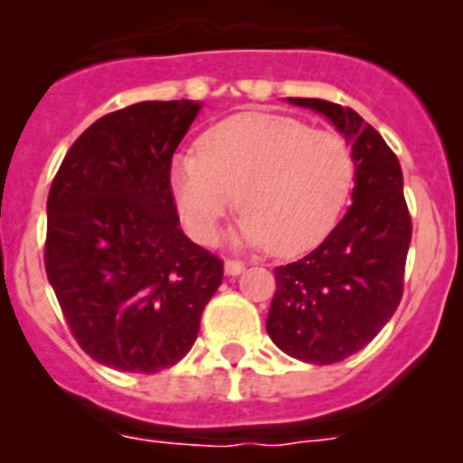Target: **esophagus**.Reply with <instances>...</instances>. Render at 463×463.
Listing matches in <instances>:
<instances>
[{
  "mask_svg": "<svg viewBox=\"0 0 463 463\" xmlns=\"http://www.w3.org/2000/svg\"><path fill=\"white\" fill-rule=\"evenodd\" d=\"M243 269H245V264L239 260L224 261V273H227V276H239V273H243Z\"/></svg>",
  "mask_w": 463,
  "mask_h": 463,
  "instance_id": "1",
  "label": "esophagus"
}]
</instances>
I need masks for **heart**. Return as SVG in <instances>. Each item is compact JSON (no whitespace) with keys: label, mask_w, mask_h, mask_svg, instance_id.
Wrapping results in <instances>:
<instances>
[{"label":"heart","mask_w":463,"mask_h":463,"mask_svg":"<svg viewBox=\"0 0 463 463\" xmlns=\"http://www.w3.org/2000/svg\"><path fill=\"white\" fill-rule=\"evenodd\" d=\"M354 185L345 138L273 113H239L211 127L199 153L171 159L169 187L192 239L211 243L236 203L239 245L297 255L320 243Z\"/></svg>","instance_id":"heart-1"}]
</instances>
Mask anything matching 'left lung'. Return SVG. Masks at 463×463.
Listing matches in <instances>:
<instances>
[{
	"label": "left lung",
	"instance_id": "8db88e82",
	"mask_svg": "<svg viewBox=\"0 0 463 463\" xmlns=\"http://www.w3.org/2000/svg\"><path fill=\"white\" fill-rule=\"evenodd\" d=\"M325 116L350 143L353 203L313 252L276 267L267 331L298 362L334 364L369 345L394 315L412 224L396 155L357 110L288 97Z\"/></svg>",
	"mask_w": 463,
	"mask_h": 463
}]
</instances>
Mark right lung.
Listing matches in <instances>:
<instances>
[{
  "label": "right lung",
  "instance_id": "right-lung-1",
  "mask_svg": "<svg viewBox=\"0 0 463 463\" xmlns=\"http://www.w3.org/2000/svg\"><path fill=\"white\" fill-rule=\"evenodd\" d=\"M199 101H141L85 129L48 194L46 273L94 362L157 373L181 362L222 282V261L183 234L169 187Z\"/></svg>",
  "mask_w": 463,
  "mask_h": 463
}]
</instances>
